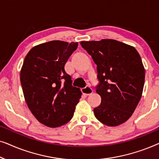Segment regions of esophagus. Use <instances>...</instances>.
Instances as JSON below:
<instances>
[{
  "label": "esophagus",
  "mask_w": 159,
  "mask_h": 159,
  "mask_svg": "<svg viewBox=\"0 0 159 159\" xmlns=\"http://www.w3.org/2000/svg\"><path fill=\"white\" fill-rule=\"evenodd\" d=\"M82 93L85 95H91L93 93V90L90 86H86L85 88H82Z\"/></svg>",
  "instance_id": "34e87169"
}]
</instances>
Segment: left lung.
<instances>
[{
	"label": "left lung",
	"mask_w": 159,
	"mask_h": 159,
	"mask_svg": "<svg viewBox=\"0 0 159 159\" xmlns=\"http://www.w3.org/2000/svg\"><path fill=\"white\" fill-rule=\"evenodd\" d=\"M97 65L101 105L93 109L98 120L116 127L130 118L142 96L145 68L133 46L112 40L82 41Z\"/></svg>",
	"instance_id": "8db88e82"
}]
</instances>
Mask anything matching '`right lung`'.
<instances>
[{
  "label": "right lung",
  "mask_w": 159,
  "mask_h": 159,
  "mask_svg": "<svg viewBox=\"0 0 159 159\" xmlns=\"http://www.w3.org/2000/svg\"><path fill=\"white\" fill-rule=\"evenodd\" d=\"M77 45L50 41L32 48L24 60L20 81L25 101L39 122L48 127L69 122L81 98L80 88L71 85L64 69Z\"/></svg>",
  "instance_id": "right-lung-1"
}]
</instances>
